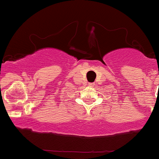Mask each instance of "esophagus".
<instances>
[{
    "label": "esophagus",
    "mask_w": 159,
    "mask_h": 159,
    "mask_svg": "<svg viewBox=\"0 0 159 159\" xmlns=\"http://www.w3.org/2000/svg\"><path fill=\"white\" fill-rule=\"evenodd\" d=\"M89 86H94V83H93V82H90V83H89Z\"/></svg>",
    "instance_id": "obj_1"
}]
</instances>
